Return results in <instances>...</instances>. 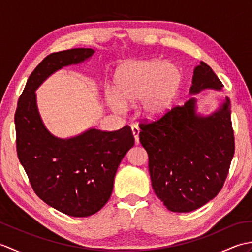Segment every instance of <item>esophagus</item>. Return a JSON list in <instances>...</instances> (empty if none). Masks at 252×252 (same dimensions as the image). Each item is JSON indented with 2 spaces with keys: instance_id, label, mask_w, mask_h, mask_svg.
<instances>
[{
  "instance_id": "obj_1",
  "label": "esophagus",
  "mask_w": 252,
  "mask_h": 252,
  "mask_svg": "<svg viewBox=\"0 0 252 252\" xmlns=\"http://www.w3.org/2000/svg\"><path fill=\"white\" fill-rule=\"evenodd\" d=\"M131 129H132L133 135H134V138H135V143L138 144L140 143V137H138V135H140V129H138V126H132Z\"/></svg>"
}]
</instances>
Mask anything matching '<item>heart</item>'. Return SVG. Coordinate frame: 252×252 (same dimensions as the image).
<instances>
[{
	"mask_svg": "<svg viewBox=\"0 0 252 252\" xmlns=\"http://www.w3.org/2000/svg\"><path fill=\"white\" fill-rule=\"evenodd\" d=\"M183 82V71L176 63L160 60L127 63L114 74V94L109 95V101L115 109L122 110L125 104L140 100V115L156 120L172 108Z\"/></svg>",
	"mask_w": 252,
	"mask_h": 252,
	"instance_id": "b5f03b06",
	"label": "heart"
}]
</instances>
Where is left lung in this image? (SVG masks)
Instances as JSON below:
<instances>
[{
    "label": "left lung",
    "mask_w": 252,
    "mask_h": 252,
    "mask_svg": "<svg viewBox=\"0 0 252 252\" xmlns=\"http://www.w3.org/2000/svg\"><path fill=\"white\" fill-rule=\"evenodd\" d=\"M222 88L211 67L200 62L189 93ZM196 101L190 98L160 119L140 125L153 189L173 212L194 211L213 199L222 189L235 152L228 97L209 116L197 114Z\"/></svg>",
    "instance_id": "8db88e82"
}]
</instances>
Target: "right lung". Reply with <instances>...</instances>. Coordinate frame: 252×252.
<instances>
[{
	"mask_svg": "<svg viewBox=\"0 0 252 252\" xmlns=\"http://www.w3.org/2000/svg\"><path fill=\"white\" fill-rule=\"evenodd\" d=\"M92 49H71L46 56L36 66L18 99L16 147L35 194L70 217H89L109 200L122 158L134 145L129 126L118 131L89 129L60 138L50 133L36 106L35 90L52 73L92 57Z\"/></svg>",
	"mask_w": 252,
	"mask_h": 252,
	"instance_id": "1",
	"label": "right lung"
}]
</instances>
